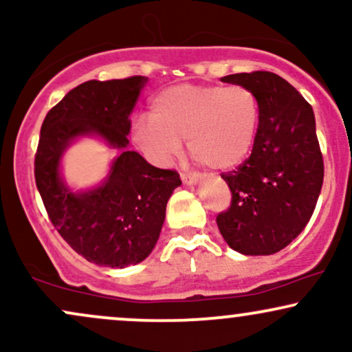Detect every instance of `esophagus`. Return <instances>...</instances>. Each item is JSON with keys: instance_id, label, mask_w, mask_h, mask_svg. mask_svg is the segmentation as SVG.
Here are the masks:
<instances>
[{"instance_id": "esophagus-1", "label": "esophagus", "mask_w": 352, "mask_h": 352, "mask_svg": "<svg viewBox=\"0 0 352 352\" xmlns=\"http://www.w3.org/2000/svg\"><path fill=\"white\" fill-rule=\"evenodd\" d=\"M201 179V175L200 173H197V172H184L182 173V182H184L185 185H193V184H197V182H199Z\"/></svg>"}]
</instances>
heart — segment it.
<instances>
[{
    "instance_id": "heart-1",
    "label": "heart",
    "mask_w": 352,
    "mask_h": 352,
    "mask_svg": "<svg viewBox=\"0 0 352 352\" xmlns=\"http://www.w3.org/2000/svg\"><path fill=\"white\" fill-rule=\"evenodd\" d=\"M260 116V100L245 86L179 84L152 99L151 117H137L132 140L153 164L168 165L187 139L193 159L232 170L252 152Z\"/></svg>"
}]
</instances>
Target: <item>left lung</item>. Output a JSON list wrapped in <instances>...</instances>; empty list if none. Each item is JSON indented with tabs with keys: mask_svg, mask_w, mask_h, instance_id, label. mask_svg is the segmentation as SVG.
<instances>
[{
	"mask_svg": "<svg viewBox=\"0 0 352 352\" xmlns=\"http://www.w3.org/2000/svg\"><path fill=\"white\" fill-rule=\"evenodd\" d=\"M221 80L252 89L261 116L252 155L236 170L221 173L232 205L218 213V230L238 253L273 254L308 225L322 187L313 107L274 72H240Z\"/></svg>",
	"mask_w": 352,
	"mask_h": 352,
	"instance_id": "left-lung-1",
	"label": "left lung"
}]
</instances>
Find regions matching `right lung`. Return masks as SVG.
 Segmentation results:
<instances>
[{
	"label": "right lung",
	"mask_w": 352,
	"mask_h": 352,
	"mask_svg": "<svg viewBox=\"0 0 352 352\" xmlns=\"http://www.w3.org/2000/svg\"><path fill=\"white\" fill-rule=\"evenodd\" d=\"M147 78L87 80L64 96L41 125L34 179L59 235L91 263L111 268L137 265L151 254L172 192L175 170L153 167L129 151L131 117ZM98 135L120 151L99 188L72 192L58 172L62 153L79 136Z\"/></svg>",
	"instance_id": "add662e5"
}]
</instances>
